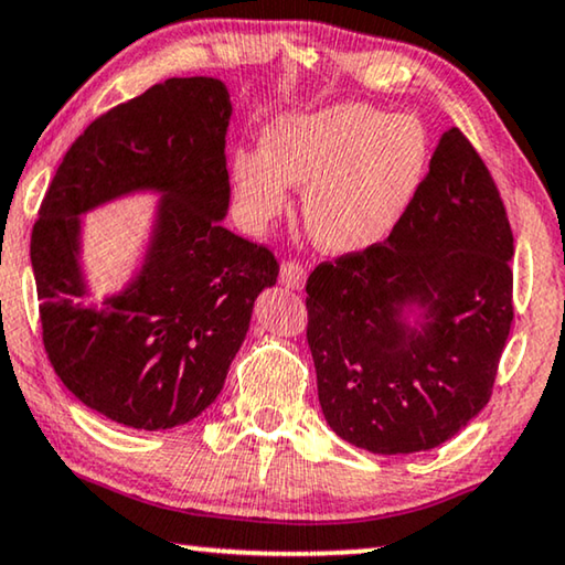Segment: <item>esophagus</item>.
Wrapping results in <instances>:
<instances>
[{"mask_svg": "<svg viewBox=\"0 0 565 565\" xmlns=\"http://www.w3.org/2000/svg\"><path fill=\"white\" fill-rule=\"evenodd\" d=\"M279 281L286 286V289L301 291L307 284V268L301 264H294V260H286L279 268Z\"/></svg>", "mask_w": 565, "mask_h": 565, "instance_id": "1", "label": "esophagus"}]
</instances>
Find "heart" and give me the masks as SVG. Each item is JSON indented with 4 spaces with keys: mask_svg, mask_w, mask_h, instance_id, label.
Here are the masks:
<instances>
[{
    "mask_svg": "<svg viewBox=\"0 0 565 565\" xmlns=\"http://www.w3.org/2000/svg\"><path fill=\"white\" fill-rule=\"evenodd\" d=\"M431 164L424 124L365 104L284 114L264 129L260 151L233 154L241 213L266 225L305 192V228L327 254H360L388 238Z\"/></svg>",
    "mask_w": 565,
    "mask_h": 565,
    "instance_id": "1",
    "label": "heart"
}]
</instances>
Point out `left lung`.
<instances>
[{
  "mask_svg": "<svg viewBox=\"0 0 565 565\" xmlns=\"http://www.w3.org/2000/svg\"><path fill=\"white\" fill-rule=\"evenodd\" d=\"M512 254L490 172L449 129L385 243L307 281L319 406L340 439L428 451L487 406L512 324Z\"/></svg>",
  "mask_w": 565,
  "mask_h": 565,
  "instance_id": "1",
  "label": "left lung"
}]
</instances>
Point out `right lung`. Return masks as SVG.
Here are the masks:
<instances>
[{
  "instance_id": "obj_1",
  "label": "right lung",
  "mask_w": 565,
  "mask_h": 565,
  "mask_svg": "<svg viewBox=\"0 0 565 565\" xmlns=\"http://www.w3.org/2000/svg\"><path fill=\"white\" fill-rule=\"evenodd\" d=\"M231 114L223 81L157 83L73 141L40 205L30 258L47 358L83 406L121 426L164 431L198 418L279 276L271 250L223 225ZM139 191L160 195L140 266L86 306L82 215Z\"/></svg>"
}]
</instances>
